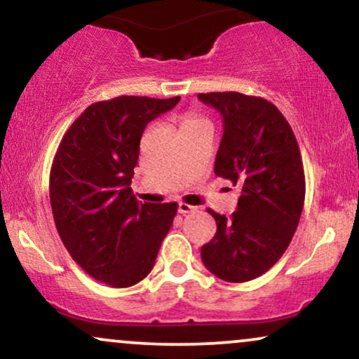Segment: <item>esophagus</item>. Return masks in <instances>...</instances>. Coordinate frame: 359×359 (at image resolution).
Returning a JSON list of instances; mask_svg holds the SVG:
<instances>
[{
    "label": "esophagus",
    "instance_id": "obj_1",
    "mask_svg": "<svg viewBox=\"0 0 359 359\" xmlns=\"http://www.w3.org/2000/svg\"><path fill=\"white\" fill-rule=\"evenodd\" d=\"M196 209H197V208H194V205L187 204V203H179V212H180V214H189V212L196 211Z\"/></svg>",
    "mask_w": 359,
    "mask_h": 359
}]
</instances>
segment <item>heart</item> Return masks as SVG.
<instances>
[{
    "instance_id": "obj_1",
    "label": "heart",
    "mask_w": 359,
    "mask_h": 359,
    "mask_svg": "<svg viewBox=\"0 0 359 359\" xmlns=\"http://www.w3.org/2000/svg\"><path fill=\"white\" fill-rule=\"evenodd\" d=\"M204 119H201V118H196V116H189V118H185L184 121H182V128H187V126H191V125H196V123H203Z\"/></svg>"
}]
</instances>
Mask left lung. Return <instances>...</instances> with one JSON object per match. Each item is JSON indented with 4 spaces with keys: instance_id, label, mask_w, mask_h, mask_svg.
<instances>
[{
    "instance_id": "left-lung-1",
    "label": "left lung",
    "mask_w": 359,
    "mask_h": 359,
    "mask_svg": "<svg viewBox=\"0 0 359 359\" xmlns=\"http://www.w3.org/2000/svg\"><path fill=\"white\" fill-rule=\"evenodd\" d=\"M222 116L214 174L240 189L238 208L226 217L208 209L217 231L201 248L203 263L226 282H248L285 253L306 197L302 156L294 131L270 101L241 93L199 94Z\"/></svg>"
}]
</instances>
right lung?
<instances>
[{
  "instance_id": "obj_1",
  "label": "right lung",
  "mask_w": 359,
  "mask_h": 359,
  "mask_svg": "<svg viewBox=\"0 0 359 359\" xmlns=\"http://www.w3.org/2000/svg\"><path fill=\"white\" fill-rule=\"evenodd\" d=\"M179 96H119L86 108L65 131L50 170L57 231L86 273L114 288L138 283L155 265L177 203L142 204L131 191L148 123Z\"/></svg>"
}]
</instances>
